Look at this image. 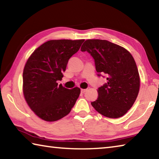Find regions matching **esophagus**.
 I'll return each instance as SVG.
<instances>
[{
    "label": "esophagus",
    "instance_id": "1",
    "mask_svg": "<svg viewBox=\"0 0 159 159\" xmlns=\"http://www.w3.org/2000/svg\"><path fill=\"white\" fill-rule=\"evenodd\" d=\"M86 91H87V89H81V90H80V92H81L82 93H85Z\"/></svg>",
    "mask_w": 159,
    "mask_h": 159
}]
</instances>
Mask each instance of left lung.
<instances>
[{
  "label": "left lung",
  "instance_id": "1",
  "mask_svg": "<svg viewBox=\"0 0 159 159\" xmlns=\"http://www.w3.org/2000/svg\"><path fill=\"white\" fill-rule=\"evenodd\" d=\"M80 50L87 51L95 60L98 76L105 75L107 82L98 88V98L91 102L104 116H123L133 105L139 90L138 67L131 54L106 40L90 39Z\"/></svg>",
  "mask_w": 159,
  "mask_h": 159
}]
</instances>
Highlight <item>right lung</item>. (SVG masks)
<instances>
[{
	"instance_id": "right-lung-1",
	"label": "right lung",
	"mask_w": 159,
	"mask_h": 159,
	"mask_svg": "<svg viewBox=\"0 0 159 159\" xmlns=\"http://www.w3.org/2000/svg\"><path fill=\"white\" fill-rule=\"evenodd\" d=\"M84 40H51L39 46L28 59L23 71L24 96L31 109L45 121H55L69 114L80 89H68L62 79L67 63Z\"/></svg>"
}]
</instances>
